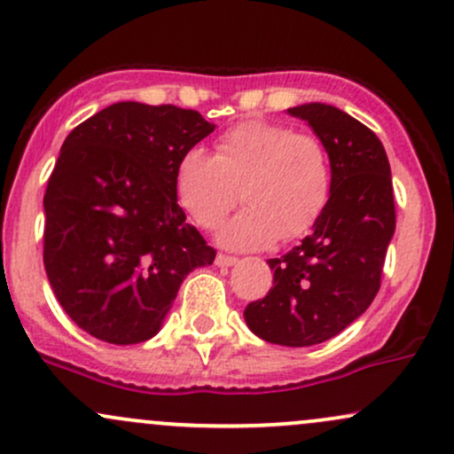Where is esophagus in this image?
Returning a JSON list of instances; mask_svg holds the SVG:
<instances>
[{"label": "esophagus", "instance_id": "esophagus-1", "mask_svg": "<svg viewBox=\"0 0 454 454\" xmlns=\"http://www.w3.org/2000/svg\"><path fill=\"white\" fill-rule=\"evenodd\" d=\"M237 262H239V258L226 256V254H217V256H215L217 267H232V264H237Z\"/></svg>", "mask_w": 454, "mask_h": 454}]
</instances>
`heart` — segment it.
Listing matches in <instances>:
<instances>
[{"instance_id": "b5f03b06", "label": "heart", "mask_w": 454, "mask_h": 454, "mask_svg": "<svg viewBox=\"0 0 454 454\" xmlns=\"http://www.w3.org/2000/svg\"><path fill=\"white\" fill-rule=\"evenodd\" d=\"M175 194L187 215L213 231L239 202L245 209L220 232L232 249H260L303 237L326 209L331 161L320 138L284 123L247 119L215 140V153L190 149L175 168Z\"/></svg>"}]
</instances>
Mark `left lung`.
Masks as SVG:
<instances>
[{
	"label": "left lung",
	"instance_id": "obj_1",
	"mask_svg": "<svg viewBox=\"0 0 454 454\" xmlns=\"http://www.w3.org/2000/svg\"><path fill=\"white\" fill-rule=\"evenodd\" d=\"M331 161V196L309 237L270 258L273 288L245 307L249 331L278 346H316L367 311L395 234L393 179L376 134L331 104H301Z\"/></svg>",
	"mask_w": 454,
	"mask_h": 454
}]
</instances>
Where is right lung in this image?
Here are the masks:
<instances>
[{"instance_id": "right-lung-1", "label": "right lung", "mask_w": 454, "mask_h": 454, "mask_svg": "<svg viewBox=\"0 0 454 454\" xmlns=\"http://www.w3.org/2000/svg\"><path fill=\"white\" fill-rule=\"evenodd\" d=\"M213 129L173 104L117 102L61 145L44 194V269L96 340L158 335L187 273L215 260L175 194L176 161Z\"/></svg>"}]
</instances>
